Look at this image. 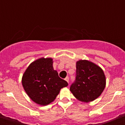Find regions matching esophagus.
I'll return each instance as SVG.
<instances>
[{"mask_svg":"<svg viewBox=\"0 0 125 125\" xmlns=\"http://www.w3.org/2000/svg\"><path fill=\"white\" fill-rule=\"evenodd\" d=\"M65 80H66L68 83H69V78H68V77H66V78H65Z\"/></svg>","mask_w":125,"mask_h":125,"instance_id":"esophagus-1","label":"esophagus"}]
</instances>
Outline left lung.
Masks as SVG:
<instances>
[{
    "label": "left lung",
    "instance_id": "8db88e82",
    "mask_svg": "<svg viewBox=\"0 0 125 125\" xmlns=\"http://www.w3.org/2000/svg\"><path fill=\"white\" fill-rule=\"evenodd\" d=\"M76 79L70 91L79 101L89 103L101 94L106 86V76L101 67L90 61L76 62Z\"/></svg>",
    "mask_w": 125,
    "mask_h": 125
}]
</instances>
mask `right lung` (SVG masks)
<instances>
[{"mask_svg": "<svg viewBox=\"0 0 125 125\" xmlns=\"http://www.w3.org/2000/svg\"><path fill=\"white\" fill-rule=\"evenodd\" d=\"M51 57H41L32 62L24 73L22 84L32 101L46 106L54 101L68 83L61 79L53 68Z\"/></svg>", "mask_w": 125, "mask_h": 125, "instance_id": "add662e5", "label": "right lung"}]
</instances>
